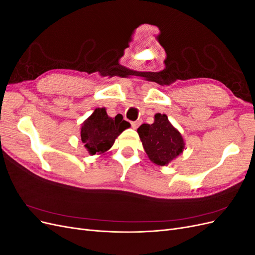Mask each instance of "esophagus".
<instances>
[{
    "instance_id": "esophagus-1",
    "label": "esophagus",
    "mask_w": 255,
    "mask_h": 255,
    "mask_svg": "<svg viewBox=\"0 0 255 255\" xmlns=\"http://www.w3.org/2000/svg\"><path fill=\"white\" fill-rule=\"evenodd\" d=\"M141 125V121L140 120H137V121H132L130 122V126H132L133 128H137L138 127H139Z\"/></svg>"
}]
</instances>
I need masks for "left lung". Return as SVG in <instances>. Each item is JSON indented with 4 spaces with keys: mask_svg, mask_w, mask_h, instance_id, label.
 I'll return each mask as SVG.
<instances>
[{
    "mask_svg": "<svg viewBox=\"0 0 255 255\" xmlns=\"http://www.w3.org/2000/svg\"><path fill=\"white\" fill-rule=\"evenodd\" d=\"M137 132L145 153L154 164L166 166L183 152V138L166 115L156 114L152 125L143 123Z\"/></svg>",
    "mask_w": 255,
    "mask_h": 255,
    "instance_id": "1",
    "label": "left lung"
}]
</instances>
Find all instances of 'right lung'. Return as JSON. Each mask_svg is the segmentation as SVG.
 Instances as JSON below:
<instances>
[{
  "label": "right lung",
  "mask_w": 255,
  "mask_h": 255,
  "mask_svg": "<svg viewBox=\"0 0 255 255\" xmlns=\"http://www.w3.org/2000/svg\"><path fill=\"white\" fill-rule=\"evenodd\" d=\"M129 126L121 115L116 116L114 119L109 117L105 109H97L82 125L81 139L92 155L104 153L114 144L122 130Z\"/></svg>",
  "instance_id": "obj_1"
}]
</instances>
